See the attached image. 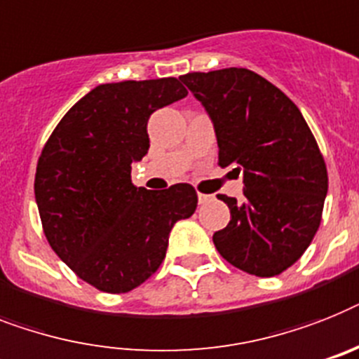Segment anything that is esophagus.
<instances>
[{
    "label": "esophagus",
    "mask_w": 359,
    "mask_h": 359,
    "mask_svg": "<svg viewBox=\"0 0 359 359\" xmlns=\"http://www.w3.org/2000/svg\"><path fill=\"white\" fill-rule=\"evenodd\" d=\"M211 194H201V192H198V201L200 203H207V201H211Z\"/></svg>",
    "instance_id": "1"
}]
</instances>
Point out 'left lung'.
<instances>
[{"label":"left lung","mask_w":359,"mask_h":359,"mask_svg":"<svg viewBox=\"0 0 359 359\" xmlns=\"http://www.w3.org/2000/svg\"><path fill=\"white\" fill-rule=\"evenodd\" d=\"M215 124L218 165L244 176V201L226 194L231 220L212 235L245 273L275 277L295 264L321 224L327 165L292 100L244 67L180 76Z\"/></svg>","instance_id":"8db88e82"}]
</instances>
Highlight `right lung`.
Listing matches in <instances>:
<instances>
[{
	"label": "right lung",
	"mask_w": 359,
	"mask_h": 359,
	"mask_svg": "<svg viewBox=\"0 0 359 359\" xmlns=\"http://www.w3.org/2000/svg\"><path fill=\"white\" fill-rule=\"evenodd\" d=\"M187 97L174 76L100 84L53 130L41 150L34 196L47 242L100 292L126 293L158 271L168 233L196 211L189 183L147 191L132 183L156 109Z\"/></svg>",
	"instance_id": "right-lung-1"
}]
</instances>
